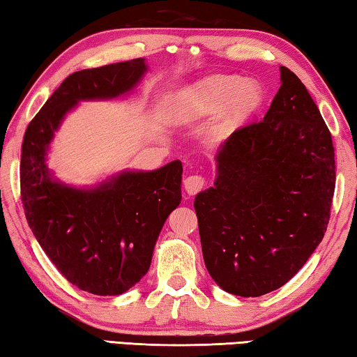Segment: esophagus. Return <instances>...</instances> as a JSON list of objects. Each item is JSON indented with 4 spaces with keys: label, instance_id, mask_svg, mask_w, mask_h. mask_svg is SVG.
Segmentation results:
<instances>
[{
    "label": "esophagus",
    "instance_id": "1",
    "mask_svg": "<svg viewBox=\"0 0 357 357\" xmlns=\"http://www.w3.org/2000/svg\"><path fill=\"white\" fill-rule=\"evenodd\" d=\"M204 184H206V181L204 178L198 176V174H193V176H187L184 179V189L187 192V195H195L197 192H200Z\"/></svg>",
    "mask_w": 357,
    "mask_h": 357
}]
</instances>
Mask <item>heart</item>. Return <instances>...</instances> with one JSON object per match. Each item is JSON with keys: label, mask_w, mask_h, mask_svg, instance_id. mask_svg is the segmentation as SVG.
<instances>
[{"label": "heart", "mask_w": 357, "mask_h": 357, "mask_svg": "<svg viewBox=\"0 0 357 357\" xmlns=\"http://www.w3.org/2000/svg\"><path fill=\"white\" fill-rule=\"evenodd\" d=\"M263 104V89L231 75H211L173 96L172 118L189 123L215 113L214 129L228 134L249 119Z\"/></svg>", "instance_id": "heart-1"}]
</instances>
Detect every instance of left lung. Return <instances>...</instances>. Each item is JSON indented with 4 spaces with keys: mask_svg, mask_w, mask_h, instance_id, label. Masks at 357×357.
Masks as SVG:
<instances>
[{
    "mask_svg": "<svg viewBox=\"0 0 357 357\" xmlns=\"http://www.w3.org/2000/svg\"><path fill=\"white\" fill-rule=\"evenodd\" d=\"M280 83L263 121L219 148L214 187L193 202L209 275L243 298L274 291L305 264L328 228L335 189L321 113L283 66Z\"/></svg>",
    "mask_w": 357,
    "mask_h": 357,
    "instance_id": "left-lung-1",
    "label": "left lung"
}]
</instances>
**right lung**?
Here are the masks:
<instances>
[{
	"mask_svg": "<svg viewBox=\"0 0 357 357\" xmlns=\"http://www.w3.org/2000/svg\"><path fill=\"white\" fill-rule=\"evenodd\" d=\"M146 72L144 58L74 72L23 137L20 187L28 225L59 273L93 294H123L148 273L160 229L181 203L183 164L123 170L75 187L53 176L47 154L66 114L82 100L129 94Z\"/></svg>",
	"mask_w": 357,
	"mask_h": 357,
	"instance_id": "right-lung-1",
	"label": "right lung"
}]
</instances>
